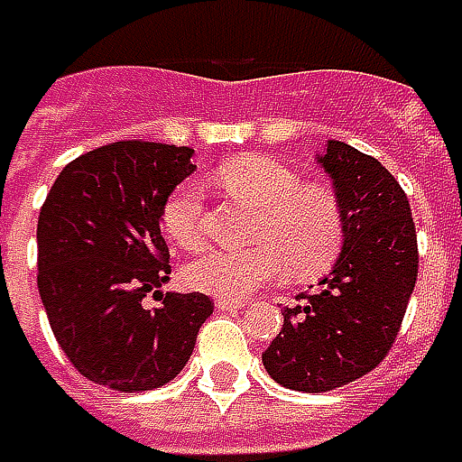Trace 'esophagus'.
<instances>
[{
	"mask_svg": "<svg viewBox=\"0 0 462 462\" xmlns=\"http://www.w3.org/2000/svg\"><path fill=\"white\" fill-rule=\"evenodd\" d=\"M249 306V300H244V298H218L216 300V309L218 310H241Z\"/></svg>",
	"mask_w": 462,
	"mask_h": 462,
	"instance_id": "1",
	"label": "esophagus"
}]
</instances>
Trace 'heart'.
<instances>
[{
  "label": "heart",
  "mask_w": 462,
  "mask_h": 462,
  "mask_svg": "<svg viewBox=\"0 0 462 462\" xmlns=\"http://www.w3.org/2000/svg\"><path fill=\"white\" fill-rule=\"evenodd\" d=\"M231 195L257 205L252 249L208 252L185 270V280L203 293L244 298L291 267L316 275L337 259L345 241V216L334 192L303 185L293 169L259 153H244L213 171ZM205 195L200 182L177 185L162 205V226L180 249L195 252L205 239Z\"/></svg>",
  "instance_id": "obj_1"
}]
</instances>
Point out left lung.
I'll list each match as a JSON object with an SVG mask.
<instances>
[{
	"instance_id": "1",
	"label": "left lung",
	"mask_w": 462,
	"mask_h": 462,
	"mask_svg": "<svg viewBox=\"0 0 462 462\" xmlns=\"http://www.w3.org/2000/svg\"><path fill=\"white\" fill-rule=\"evenodd\" d=\"M345 216L342 252L316 293L285 309L262 363L280 385L324 393L383 363L399 334L419 270L409 198L378 159L328 141L316 156Z\"/></svg>"
}]
</instances>
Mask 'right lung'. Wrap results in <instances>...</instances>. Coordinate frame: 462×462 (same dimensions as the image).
I'll return each instance as SVG.
<instances>
[{"instance_id":"right-lung-1","label":"right lung","mask_w":462,"mask_h":462,"mask_svg":"<svg viewBox=\"0 0 462 462\" xmlns=\"http://www.w3.org/2000/svg\"><path fill=\"white\" fill-rule=\"evenodd\" d=\"M192 149L117 141L61 169L38 218V291L56 342L92 383L153 391L189 360L213 313L203 293H162V205L195 171ZM149 292L162 300L146 310Z\"/></svg>"}]
</instances>
